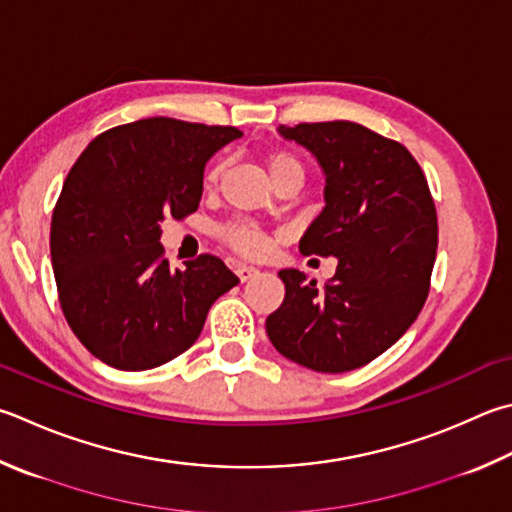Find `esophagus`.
<instances>
[{"label":"esophagus","mask_w":512,"mask_h":512,"mask_svg":"<svg viewBox=\"0 0 512 512\" xmlns=\"http://www.w3.org/2000/svg\"><path fill=\"white\" fill-rule=\"evenodd\" d=\"M235 273H237V277H239L241 282H248V280H253V277H255L259 271H257L255 266H250V264H239Z\"/></svg>","instance_id":"1"}]
</instances>
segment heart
Listing matches in <instances>:
<instances>
[{
  "instance_id": "heart-1",
  "label": "heart",
  "mask_w": 512,
  "mask_h": 512,
  "mask_svg": "<svg viewBox=\"0 0 512 512\" xmlns=\"http://www.w3.org/2000/svg\"><path fill=\"white\" fill-rule=\"evenodd\" d=\"M268 167H271V174L273 179H277V176L284 174V172H291V170H302V163L300 159H297L295 154L291 152H273L271 156H268ZM221 172H224V161H215L206 172V185H217ZM219 237L226 241V244L230 248H235L237 253L241 255H262L266 246H268V239L264 235V230L259 228L255 221H248V219H235V221H228V224H224L219 228Z\"/></svg>"
}]
</instances>
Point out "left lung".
I'll list each match as a JSON object with an SVG mask.
<instances>
[{"mask_svg": "<svg viewBox=\"0 0 512 512\" xmlns=\"http://www.w3.org/2000/svg\"><path fill=\"white\" fill-rule=\"evenodd\" d=\"M322 165L327 206L300 239L302 255H333L322 288L280 271L286 295L268 315L273 347L324 374L367 365L412 327L430 293L436 208L427 179L401 143L349 120L277 129Z\"/></svg>", "mask_w": 512, "mask_h": 512, "instance_id": "1", "label": "left lung"}]
</instances>
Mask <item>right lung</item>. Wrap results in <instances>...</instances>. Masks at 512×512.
I'll list each match as a JSON object with an SVG mask.
<instances>
[{
  "label": "right lung",
  "instance_id": "obj_1",
  "mask_svg": "<svg viewBox=\"0 0 512 512\" xmlns=\"http://www.w3.org/2000/svg\"><path fill=\"white\" fill-rule=\"evenodd\" d=\"M239 136L143 118L102 132L73 163L51 219V264L64 318L105 365L143 371L181 356L239 284L215 255L170 271L161 246V221L199 208L203 167Z\"/></svg>",
  "mask_w": 512,
  "mask_h": 512
}]
</instances>
